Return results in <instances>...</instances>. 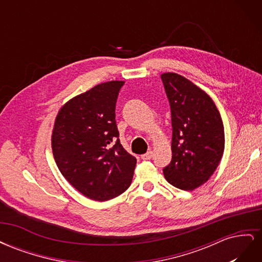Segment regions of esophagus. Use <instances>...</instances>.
Segmentation results:
<instances>
[{"mask_svg":"<svg viewBox=\"0 0 262 262\" xmlns=\"http://www.w3.org/2000/svg\"><path fill=\"white\" fill-rule=\"evenodd\" d=\"M152 156H153V152H152V150H149V152H147L143 155H141V158L143 161H148V160H150V158H152Z\"/></svg>","mask_w":262,"mask_h":262,"instance_id":"obj_1","label":"esophagus"}]
</instances>
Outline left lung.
Instances as JSON below:
<instances>
[{"label": "left lung", "mask_w": 262, "mask_h": 262, "mask_svg": "<svg viewBox=\"0 0 262 262\" xmlns=\"http://www.w3.org/2000/svg\"><path fill=\"white\" fill-rule=\"evenodd\" d=\"M171 112V162L163 169L170 185L186 191L215 171L225 146L224 125L209 95L177 73L161 75Z\"/></svg>", "instance_id": "1"}]
</instances>
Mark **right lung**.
Here are the masks:
<instances>
[{
  "instance_id": "right-lung-1",
  "label": "right lung",
  "mask_w": 262,
  "mask_h": 262,
  "mask_svg": "<svg viewBox=\"0 0 262 262\" xmlns=\"http://www.w3.org/2000/svg\"><path fill=\"white\" fill-rule=\"evenodd\" d=\"M123 81L101 83L70 99L55 118L51 146L58 168L77 191L107 201L131 185L137 158L119 141L116 102Z\"/></svg>"
}]
</instances>
